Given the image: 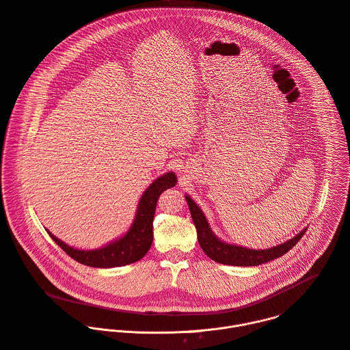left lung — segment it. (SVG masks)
<instances>
[{
    "mask_svg": "<svg viewBox=\"0 0 350 350\" xmlns=\"http://www.w3.org/2000/svg\"><path fill=\"white\" fill-rule=\"evenodd\" d=\"M185 199H187V203H188V207L191 211L192 221L196 228L198 242H199L202 250L213 261L224 264V265L256 267V265H261L268 261H272L275 258H279L283 254H286L288 250H291L306 232V229H304L295 238L290 239L288 242H284L276 247L267 249V250H250V249L235 246V245H228V243L219 241L213 234L204 214L198 207V204L189 196H185Z\"/></svg>",
    "mask_w": 350,
    "mask_h": 350,
    "instance_id": "1",
    "label": "left lung"
}]
</instances>
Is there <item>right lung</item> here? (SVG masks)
<instances>
[{"mask_svg":"<svg viewBox=\"0 0 350 350\" xmlns=\"http://www.w3.org/2000/svg\"><path fill=\"white\" fill-rule=\"evenodd\" d=\"M176 183L177 177L173 172L157 178L143 193L137 207L135 222L132 228L128 230V234L124 238L107 245L103 249L89 252L72 249L63 243L56 237H53L49 230L48 234L55 241V243L59 245V247H62L64 253H67L72 260L83 265L93 268H113L133 264L142 260L152 245V221L159 195L165 189L174 187Z\"/></svg>","mask_w":350,"mask_h":350,"instance_id":"add662e5","label":"right lung"}]
</instances>
